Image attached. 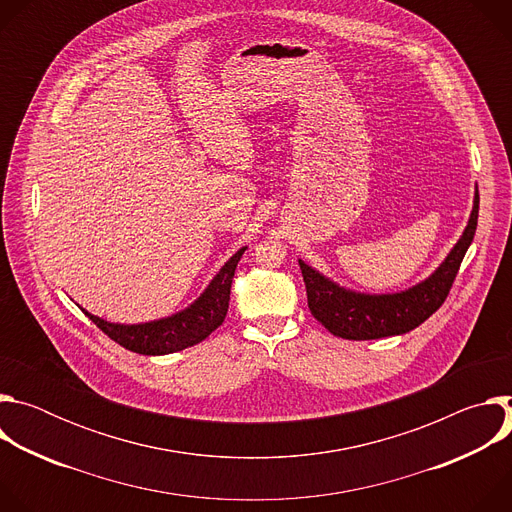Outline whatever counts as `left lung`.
<instances>
[{
    "label": "left lung",
    "mask_w": 512,
    "mask_h": 512,
    "mask_svg": "<svg viewBox=\"0 0 512 512\" xmlns=\"http://www.w3.org/2000/svg\"><path fill=\"white\" fill-rule=\"evenodd\" d=\"M478 204L480 196L476 190L468 227L452 253L435 269L433 275H429L419 285L401 291V294H356V291L336 285L300 261L312 316L328 332L346 340H375L397 336L423 324L433 312L440 310L450 294L460 263L476 233Z\"/></svg>",
    "instance_id": "obj_1"
}]
</instances>
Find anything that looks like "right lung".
I'll return each mask as SVG.
<instances>
[{"mask_svg":"<svg viewBox=\"0 0 512 512\" xmlns=\"http://www.w3.org/2000/svg\"><path fill=\"white\" fill-rule=\"evenodd\" d=\"M245 247L239 249L210 281L204 294L180 314H174L164 320L148 322V324H111L89 312V320L95 322L99 330H103L111 340L121 344L123 348L137 354H170L184 350L202 342L210 332L225 322L229 300H231V283L235 277V269L239 259L243 257Z\"/></svg>","mask_w":512,"mask_h":512,"instance_id":"1","label":"right lung"}]
</instances>
